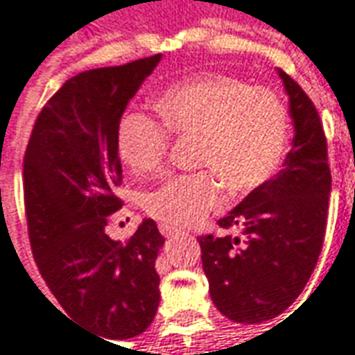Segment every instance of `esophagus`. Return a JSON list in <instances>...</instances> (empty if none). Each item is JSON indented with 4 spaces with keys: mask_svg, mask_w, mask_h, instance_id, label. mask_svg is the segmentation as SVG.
Returning a JSON list of instances; mask_svg holds the SVG:
<instances>
[{
    "mask_svg": "<svg viewBox=\"0 0 355 355\" xmlns=\"http://www.w3.org/2000/svg\"><path fill=\"white\" fill-rule=\"evenodd\" d=\"M159 231L162 236H174V234H178V229H172V227H168V225H159Z\"/></svg>",
    "mask_w": 355,
    "mask_h": 355,
    "instance_id": "obj_1",
    "label": "esophagus"
}]
</instances>
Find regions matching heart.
Listing matches in <instances>:
<instances>
[{"instance_id":"heart-1","label":"heart","mask_w":355,"mask_h":355,"mask_svg":"<svg viewBox=\"0 0 355 355\" xmlns=\"http://www.w3.org/2000/svg\"><path fill=\"white\" fill-rule=\"evenodd\" d=\"M153 107L159 121L139 111L117 126L119 157L134 174L164 160L170 134L196 136L195 174L174 175L147 191L146 214L172 229L200 223L223 198H244L265 187L286 159L291 121L286 103L268 89L223 73H200L170 85Z\"/></svg>"}]
</instances>
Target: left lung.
Returning a JSON list of instances; mask_svg holds the SVG:
<instances>
[{"label":"left lung","instance_id":"8db88e82","mask_svg":"<svg viewBox=\"0 0 355 355\" xmlns=\"http://www.w3.org/2000/svg\"><path fill=\"white\" fill-rule=\"evenodd\" d=\"M293 147L284 168L217 223L240 234L198 236L202 268L217 310L238 323L268 322L293 304L322 253L331 170L315 105L286 71Z\"/></svg>","mask_w":355,"mask_h":355}]
</instances>
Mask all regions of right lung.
<instances>
[{
  "label": "right lung",
  "instance_id": "right-lung-1",
  "mask_svg": "<svg viewBox=\"0 0 355 355\" xmlns=\"http://www.w3.org/2000/svg\"><path fill=\"white\" fill-rule=\"evenodd\" d=\"M160 54L75 75L35 119L24 155L33 259L66 318L111 340L144 333L159 309L164 238L144 219L126 242L105 232L123 208L117 126Z\"/></svg>",
  "mask_w": 355,
  "mask_h": 355
}]
</instances>
